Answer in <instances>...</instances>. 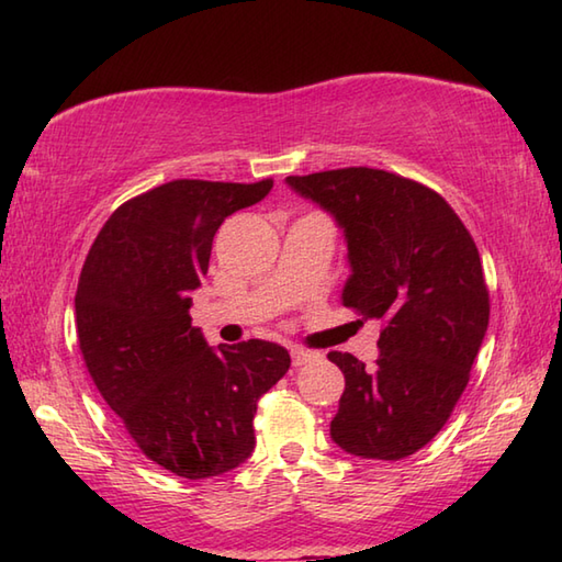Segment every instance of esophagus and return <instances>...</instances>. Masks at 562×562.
Here are the masks:
<instances>
[{
	"instance_id": "34e87169",
	"label": "esophagus",
	"mask_w": 562,
	"mask_h": 562,
	"mask_svg": "<svg viewBox=\"0 0 562 562\" xmlns=\"http://www.w3.org/2000/svg\"><path fill=\"white\" fill-rule=\"evenodd\" d=\"M290 355H292V364L294 367H304V364H308V362H314V360H318V352H314V350H304V348H292L290 350Z\"/></svg>"
}]
</instances>
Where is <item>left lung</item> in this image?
<instances>
[{"instance_id":"8db88e82","label":"left lung","mask_w":562,"mask_h":562,"mask_svg":"<svg viewBox=\"0 0 562 562\" xmlns=\"http://www.w3.org/2000/svg\"><path fill=\"white\" fill-rule=\"evenodd\" d=\"M336 217L352 274L342 306L379 318V357L328 352L345 374L330 437L360 459L398 461L432 439L469 384L491 318L479 248L449 202L411 178L350 169L288 176Z\"/></svg>"}]
</instances>
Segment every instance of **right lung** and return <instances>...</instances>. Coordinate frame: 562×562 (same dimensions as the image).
Returning <instances> with one entry per match:
<instances>
[{"label":"right lung","instance_id":"obj_1","mask_svg":"<svg viewBox=\"0 0 562 562\" xmlns=\"http://www.w3.org/2000/svg\"><path fill=\"white\" fill-rule=\"evenodd\" d=\"M270 188V178L151 188L111 214L79 274L77 338L93 384L139 451L190 481L250 457L258 398L290 369L282 345L214 350L190 326L214 234Z\"/></svg>","mask_w":562,"mask_h":562}]
</instances>
